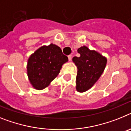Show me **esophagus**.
Segmentation results:
<instances>
[{"instance_id": "34e87169", "label": "esophagus", "mask_w": 131, "mask_h": 131, "mask_svg": "<svg viewBox=\"0 0 131 131\" xmlns=\"http://www.w3.org/2000/svg\"><path fill=\"white\" fill-rule=\"evenodd\" d=\"M68 58H69V61H71V60H72V56H71V55H69V56H68Z\"/></svg>"}]
</instances>
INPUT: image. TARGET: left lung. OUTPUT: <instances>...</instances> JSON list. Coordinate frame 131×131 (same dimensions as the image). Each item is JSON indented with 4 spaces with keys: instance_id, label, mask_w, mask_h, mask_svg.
I'll use <instances>...</instances> for the list:
<instances>
[{
    "instance_id": "1",
    "label": "left lung",
    "mask_w": 131,
    "mask_h": 131,
    "mask_svg": "<svg viewBox=\"0 0 131 131\" xmlns=\"http://www.w3.org/2000/svg\"><path fill=\"white\" fill-rule=\"evenodd\" d=\"M80 57H74L72 62L78 69L76 89L85 92L92 87L103 72L107 64V58L95 50L82 46L78 49Z\"/></svg>"
}]
</instances>
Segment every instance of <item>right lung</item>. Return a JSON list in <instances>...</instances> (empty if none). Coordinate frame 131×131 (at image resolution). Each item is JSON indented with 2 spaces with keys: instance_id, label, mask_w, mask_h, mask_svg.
Here are the masks:
<instances>
[{
  "instance_id": "obj_1",
  "label": "right lung",
  "mask_w": 131,
  "mask_h": 131,
  "mask_svg": "<svg viewBox=\"0 0 131 131\" xmlns=\"http://www.w3.org/2000/svg\"><path fill=\"white\" fill-rule=\"evenodd\" d=\"M68 61L55 44L40 47L28 59L27 74L30 84L34 89L43 90L57 77Z\"/></svg>"
}]
</instances>
